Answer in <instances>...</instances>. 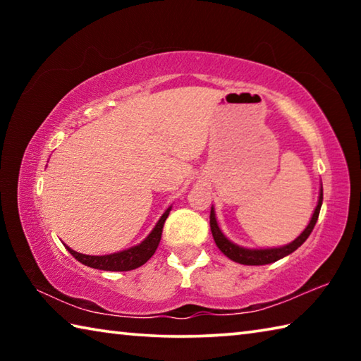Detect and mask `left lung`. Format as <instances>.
Listing matches in <instances>:
<instances>
[{
	"label": "left lung",
	"mask_w": 361,
	"mask_h": 361,
	"mask_svg": "<svg viewBox=\"0 0 361 361\" xmlns=\"http://www.w3.org/2000/svg\"><path fill=\"white\" fill-rule=\"evenodd\" d=\"M322 202H323V188L320 186V192H319V202H317L315 210L312 213V218H310L309 224L305 226V229L299 234L295 240L286 243L283 247H274V248H247V247H240L229 240L228 237L223 234L221 228L218 226L216 221V215H215V209L210 210V229H212V235L215 239L216 247L221 250L223 255L228 256L229 259L239 262V264H245V266H264V264H271V262H276L279 259L285 258L290 253L295 252L302 243L307 240V237L312 232L314 226L319 219V213L322 209Z\"/></svg>",
	"instance_id": "8db88e82"
}]
</instances>
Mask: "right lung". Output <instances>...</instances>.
<instances>
[{
	"label": "right lung",
	"mask_w": 361,
	"mask_h": 361,
	"mask_svg": "<svg viewBox=\"0 0 361 361\" xmlns=\"http://www.w3.org/2000/svg\"><path fill=\"white\" fill-rule=\"evenodd\" d=\"M170 210H172V205H170L169 209L162 213V216L159 218V221L156 223L154 228H152L149 234L146 235V239L140 242L138 245L130 247L127 250H122V252L102 255V256H94V255L78 253L73 248L66 247V245L65 247L79 262H82L84 266L100 269V271H111V272L132 271V269H137L140 266H143L145 262L148 261L152 255H154L159 242H161L164 223H166Z\"/></svg>",
	"instance_id": "right-lung-1"
}]
</instances>
